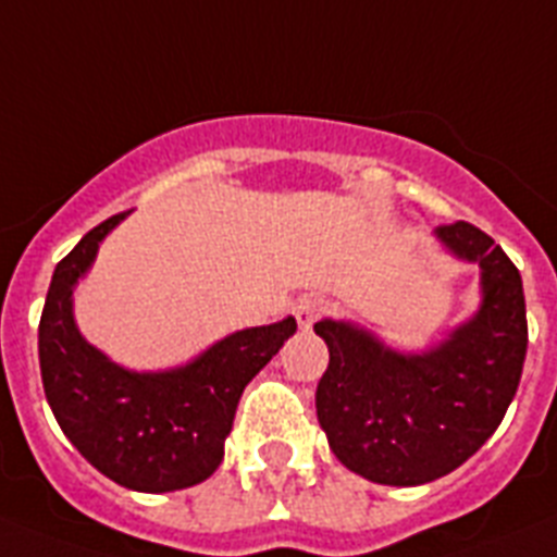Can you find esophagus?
Instances as JSON below:
<instances>
[{
    "label": "esophagus",
    "instance_id": "34e87169",
    "mask_svg": "<svg viewBox=\"0 0 557 557\" xmlns=\"http://www.w3.org/2000/svg\"><path fill=\"white\" fill-rule=\"evenodd\" d=\"M322 313H327L325 299H302V302L294 308V317H297V322H299V327H302V331H308V327H311L313 322L322 317Z\"/></svg>",
    "mask_w": 557,
    "mask_h": 557
}]
</instances>
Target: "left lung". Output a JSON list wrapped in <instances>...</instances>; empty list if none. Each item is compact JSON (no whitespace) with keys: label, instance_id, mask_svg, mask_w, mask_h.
Wrapping results in <instances>:
<instances>
[{"label":"left lung","instance_id":"obj_1","mask_svg":"<svg viewBox=\"0 0 557 557\" xmlns=\"http://www.w3.org/2000/svg\"><path fill=\"white\" fill-rule=\"evenodd\" d=\"M437 238L482 269V308L443 345L400 356L347 322L313 325L331 350L317 386L319 425L338 462L379 485H423L462 466L499 429L521 381L519 269L468 221L437 226Z\"/></svg>","mask_w":557,"mask_h":557}]
</instances>
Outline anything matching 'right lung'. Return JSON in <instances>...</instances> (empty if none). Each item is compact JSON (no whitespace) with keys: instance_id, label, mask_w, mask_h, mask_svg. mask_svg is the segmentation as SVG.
<instances>
[{"instance_id":"1","label":"right lung","mask_w":557,"mask_h":557,"mask_svg":"<svg viewBox=\"0 0 557 557\" xmlns=\"http://www.w3.org/2000/svg\"><path fill=\"white\" fill-rule=\"evenodd\" d=\"M125 215L86 232L55 265L38 322L41 381L61 432L103 476L143 493L182 491L221 466L246 384L294 336L297 319L232 333L171 372L111 364L77 333L72 288Z\"/></svg>"}]
</instances>
